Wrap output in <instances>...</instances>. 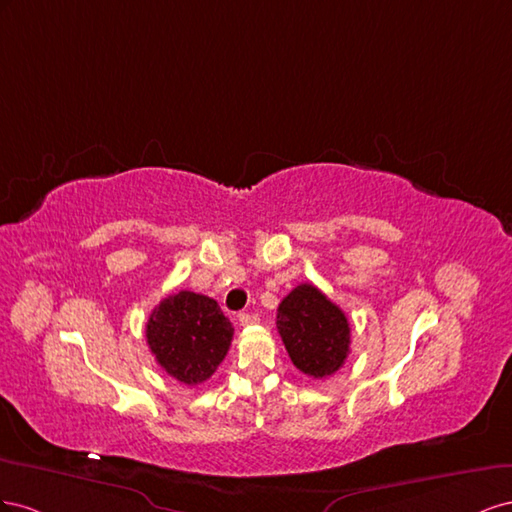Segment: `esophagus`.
Wrapping results in <instances>:
<instances>
[{"label":"esophagus","mask_w":512,"mask_h":512,"mask_svg":"<svg viewBox=\"0 0 512 512\" xmlns=\"http://www.w3.org/2000/svg\"><path fill=\"white\" fill-rule=\"evenodd\" d=\"M238 319H240V326H255L257 321H259V317H257V313H240L238 315Z\"/></svg>","instance_id":"esophagus-1"}]
</instances>
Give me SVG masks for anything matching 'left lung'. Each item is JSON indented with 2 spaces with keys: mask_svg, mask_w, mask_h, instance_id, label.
Here are the masks:
<instances>
[{
  "mask_svg": "<svg viewBox=\"0 0 512 512\" xmlns=\"http://www.w3.org/2000/svg\"><path fill=\"white\" fill-rule=\"evenodd\" d=\"M276 330L294 367L315 379L337 373L352 343L345 313L311 283L298 285L283 298Z\"/></svg>",
  "mask_w": 512,
  "mask_h": 512,
  "instance_id": "1",
  "label": "left lung"
}]
</instances>
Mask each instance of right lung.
Wrapping results in <instances>:
<instances>
[{"label":"right lung","instance_id":"1","mask_svg":"<svg viewBox=\"0 0 512 512\" xmlns=\"http://www.w3.org/2000/svg\"><path fill=\"white\" fill-rule=\"evenodd\" d=\"M145 339L167 375L180 384L197 386L210 379L227 356L233 326L216 300L195 291H178L152 311Z\"/></svg>","mask_w":512,"mask_h":512}]
</instances>
